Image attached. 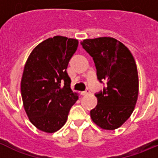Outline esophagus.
Instances as JSON below:
<instances>
[{
    "mask_svg": "<svg viewBox=\"0 0 158 158\" xmlns=\"http://www.w3.org/2000/svg\"><path fill=\"white\" fill-rule=\"evenodd\" d=\"M90 92H91V91H90V90H89V89H87L86 91H82V92H81V94H82V95H87V94H89Z\"/></svg>",
    "mask_w": 158,
    "mask_h": 158,
    "instance_id": "obj_1",
    "label": "esophagus"
}]
</instances>
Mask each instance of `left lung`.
I'll list each match as a JSON object with an SVG mask.
<instances>
[{
	"label": "left lung",
	"mask_w": 158,
	"mask_h": 158,
	"mask_svg": "<svg viewBox=\"0 0 158 158\" xmlns=\"http://www.w3.org/2000/svg\"><path fill=\"white\" fill-rule=\"evenodd\" d=\"M93 58L99 81L107 87L96 93L98 104L90 114L102 129L113 130L121 127L134 110L139 91L136 62L128 48L111 37L88 39L81 42Z\"/></svg>",
	"instance_id": "obj_1"
}]
</instances>
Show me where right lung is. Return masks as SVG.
<instances>
[{"instance_id": "add662e5", "label": "right lung", "mask_w": 158, "mask_h": 158, "mask_svg": "<svg viewBox=\"0 0 158 158\" xmlns=\"http://www.w3.org/2000/svg\"><path fill=\"white\" fill-rule=\"evenodd\" d=\"M77 46L78 40L56 35L35 46L27 60L21 81L22 102L30 122L41 131L59 130L78 99L67 72Z\"/></svg>"}]
</instances>
